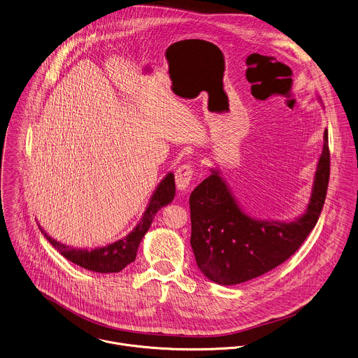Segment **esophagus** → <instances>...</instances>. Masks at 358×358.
<instances>
[{"label": "esophagus", "instance_id": "34e87169", "mask_svg": "<svg viewBox=\"0 0 358 358\" xmlns=\"http://www.w3.org/2000/svg\"><path fill=\"white\" fill-rule=\"evenodd\" d=\"M192 177H194V166L192 164L187 163V164L180 166L176 170V184H177L178 191L187 192L191 185Z\"/></svg>", "mask_w": 358, "mask_h": 358}]
</instances>
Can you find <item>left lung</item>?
<instances>
[{"label": "left lung", "mask_w": 358, "mask_h": 358, "mask_svg": "<svg viewBox=\"0 0 358 358\" xmlns=\"http://www.w3.org/2000/svg\"><path fill=\"white\" fill-rule=\"evenodd\" d=\"M329 163L325 130L307 208L289 221L248 215L221 171L210 169L212 174L189 196L191 246L203 275L218 285H238L287 260L318 221L327 196Z\"/></svg>", "instance_id": "1"}]
</instances>
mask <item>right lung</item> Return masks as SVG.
Returning a JSON list of instances; mask_svg holds the SVG:
<instances>
[{"label":"right lung","mask_w":358,"mask_h":358,"mask_svg":"<svg viewBox=\"0 0 358 358\" xmlns=\"http://www.w3.org/2000/svg\"><path fill=\"white\" fill-rule=\"evenodd\" d=\"M176 196V182H174V174L169 171L164 178L157 184L155 188L148 206L143 212V217L140 218L138 224L134 227L131 232H129L126 236L108 243L105 246H96L92 249L87 248H73L66 243H62L57 241L55 238L50 236L41 225L40 229L44 234V236L48 239V242L69 262L74 264L90 270L95 273H119L126 266L133 263L137 256L138 246L143 241L145 234L148 232L155 215L166 205L171 203Z\"/></svg>","instance_id":"right-lung-1"}]
</instances>
